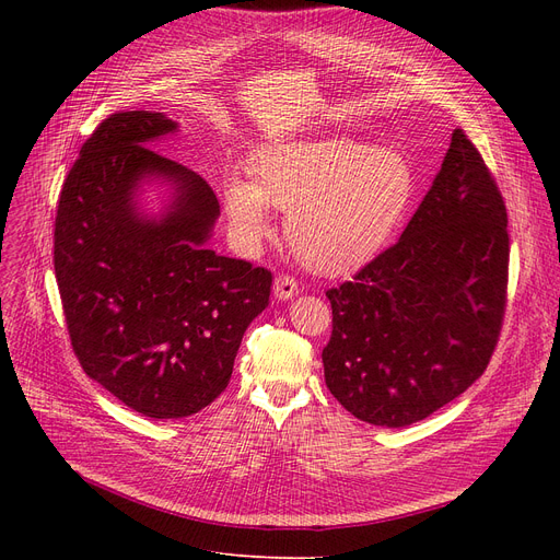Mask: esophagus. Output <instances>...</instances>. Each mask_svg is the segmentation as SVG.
Masks as SVG:
<instances>
[{
  "label": "esophagus",
  "mask_w": 560,
  "mask_h": 560,
  "mask_svg": "<svg viewBox=\"0 0 560 560\" xmlns=\"http://www.w3.org/2000/svg\"><path fill=\"white\" fill-rule=\"evenodd\" d=\"M295 295H300V283L288 275H279L275 279V298L285 302V300H292Z\"/></svg>",
  "instance_id": "34e87169"
}]
</instances>
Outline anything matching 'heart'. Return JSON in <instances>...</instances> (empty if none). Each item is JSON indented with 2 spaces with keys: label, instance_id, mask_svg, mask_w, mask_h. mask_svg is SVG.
Returning <instances> with one entry per match:
<instances>
[{
  "label": "heart",
  "instance_id": "1",
  "mask_svg": "<svg viewBox=\"0 0 560 560\" xmlns=\"http://www.w3.org/2000/svg\"><path fill=\"white\" fill-rule=\"evenodd\" d=\"M413 197V170L393 150L331 138L272 147L256 179L231 176L229 218L243 238L270 233V206L288 211L292 252L317 275H345L386 243Z\"/></svg>",
  "mask_w": 560,
  "mask_h": 560
}]
</instances>
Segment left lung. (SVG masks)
Returning a JSON list of instances; mask_svg holds the SVG:
<instances>
[{"label":"left lung","instance_id":"obj_1","mask_svg":"<svg viewBox=\"0 0 560 560\" xmlns=\"http://www.w3.org/2000/svg\"><path fill=\"white\" fill-rule=\"evenodd\" d=\"M509 215L463 129L401 238L329 288L325 381L378 427L429 418L486 372L509 300Z\"/></svg>","mask_w":560,"mask_h":560}]
</instances>
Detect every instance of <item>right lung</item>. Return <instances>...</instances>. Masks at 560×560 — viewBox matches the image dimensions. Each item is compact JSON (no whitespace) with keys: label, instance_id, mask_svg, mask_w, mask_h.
Listing matches in <instances>:
<instances>
[{"label":"right lung","instance_id":"1","mask_svg":"<svg viewBox=\"0 0 560 560\" xmlns=\"http://www.w3.org/2000/svg\"><path fill=\"white\" fill-rule=\"evenodd\" d=\"M163 113H113L66 176L54 222V272L74 357L138 413L188 418L215 401L272 272L203 243L220 215L199 174L142 142L174 131ZM144 173L177 186L161 221L136 211Z\"/></svg>","mask_w":560,"mask_h":560}]
</instances>
